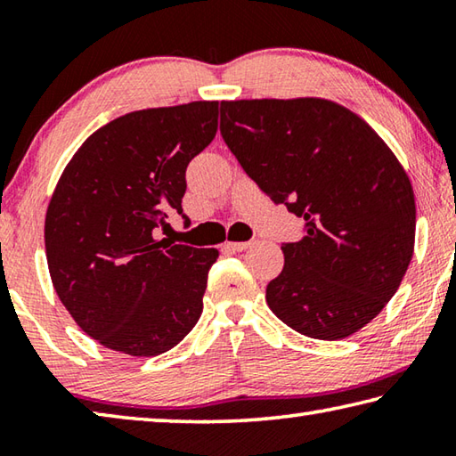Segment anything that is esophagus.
I'll list each match as a JSON object with an SVG mask.
<instances>
[{
  "instance_id": "34e87169",
  "label": "esophagus",
  "mask_w": 456,
  "mask_h": 456,
  "mask_svg": "<svg viewBox=\"0 0 456 456\" xmlns=\"http://www.w3.org/2000/svg\"><path fill=\"white\" fill-rule=\"evenodd\" d=\"M256 243L257 241H235V243L227 241L225 247H227V249H231V251H245V249H249V247L256 245Z\"/></svg>"
}]
</instances>
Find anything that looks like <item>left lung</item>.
Wrapping results in <instances>:
<instances>
[{"mask_svg": "<svg viewBox=\"0 0 456 456\" xmlns=\"http://www.w3.org/2000/svg\"><path fill=\"white\" fill-rule=\"evenodd\" d=\"M221 136L257 187L304 219L281 243L272 312L307 338L342 339L372 322L412 259L411 181L348 108L322 98L221 102Z\"/></svg>", "mask_w": 456, "mask_h": 456, "instance_id": "left-lung-1", "label": "left lung"}]
</instances>
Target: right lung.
I'll list each match as a JSON object with an SVG mask.
<instances>
[{
  "label": "right lung",
  "mask_w": 456,
  "mask_h": 456,
  "mask_svg": "<svg viewBox=\"0 0 456 456\" xmlns=\"http://www.w3.org/2000/svg\"><path fill=\"white\" fill-rule=\"evenodd\" d=\"M219 102L149 108L98 128L61 173L45 213L53 289L106 348L159 356L195 328L217 249L157 241L183 213L184 173L217 133Z\"/></svg>",
  "instance_id": "1"
}]
</instances>
